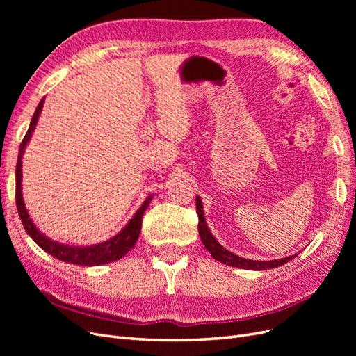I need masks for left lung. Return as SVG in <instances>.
I'll return each instance as SVG.
<instances>
[{"label":"left lung","mask_w":356,"mask_h":356,"mask_svg":"<svg viewBox=\"0 0 356 356\" xmlns=\"http://www.w3.org/2000/svg\"><path fill=\"white\" fill-rule=\"evenodd\" d=\"M196 211L199 215V234L203 246L211 252V255L215 258V260L224 263L232 267H239V268H246V270H268V268H275L279 266H284L285 263L291 261L293 258L297 257V254L289 255L285 258H279V260H250V258H242L239 255H236L230 251L225 250V248L213 238V234L211 233L207 220H204L203 215V204L199 196H196Z\"/></svg>","instance_id":"obj_1"}]
</instances>
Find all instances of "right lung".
I'll return each mask as SVG.
<instances>
[{"instance_id":"add662e5","label":"right lung","mask_w":356,"mask_h":356,"mask_svg":"<svg viewBox=\"0 0 356 356\" xmlns=\"http://www.w3.org/2000/svg\"><path fill=\"white\" fill-rule=\"evenodd\" d=\"M42 105H44V98L40 101L34 115H32V120H31V124H29L28 132L24 138V141L20 143L17 165H16V207H17L19 217H20V220H22V224L25 227V232L29 234V238L41 248L42 251H46L47 254L58 258V260H60V261L77 264V266H88V267L117 261L118 258L124 257L135 246V243L139 238V233H141L144 212L148 208V204H149V202H152L154 195H149L144 200V203L141 204V207H139V209L134 213V217L131 218V221H129L120 232H118L115 236H113L111 239L104 241L101 243L89 245V246L65 245V243H60L58 241L50 239L49 236H46L44 233L40 232L38 227L35 225V222L31 220L28 209L25 207V202H24V195H22V157H24L25 148L29 143V139L32 136V132L35 131L38 117L42 111Z\"/></svg>"}]
</instances>
